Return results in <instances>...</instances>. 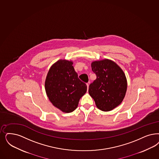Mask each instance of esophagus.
Masks as SVG:
<instances>
[{"label":"esophagus","instance_id":"34e87169","mask_svg":"<svg viewBox=\"0 0 159 159\" xmlns=\"http://www.w3.org/2000/svg\"><path fill=\"white\" fill-rule=\"evenodd\" d=\"M87 84V87H88V89H89V82L88 83H87V84Z\"/></svg>","mask_w":159,"mask_h":159}]
</instances>
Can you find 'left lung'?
<instances>
[{"label": "left lung", "instance_id": "8db88e82", "mask_svg": "<svg viewBox=\"0 0 159 159\" xmlns=\"http://www.w3.org/2000/svg\"><path fill=\"white\" fill-rule=\"evenodd\" d=\"M91 66L97 77L89 86V94L99 109L111 111L120 105L125 97L126 75L115 61L107 59L93 61Z\"/></svg>", "mask_w": 159, "mask_h": 159}]
</instances>
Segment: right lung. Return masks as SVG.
<instances>
[{
	"label": "right lung",
	"instance_id": "add662e5",
	"mask_svg": "<svg viewBox=\"0 0 159 159\" xmlns=\"http://www.w3.org/2000/svg\"><path fill=\"white\" fill-rule=\"evenodd\" d=\"M73 63L71 60H57L50 67L44 83L50 102L64 113L76 109L87 92L86 84L78 78Z\"/></svg>",
	"mask_w": 159,
	"mask_h": 159
}]
</instances>
